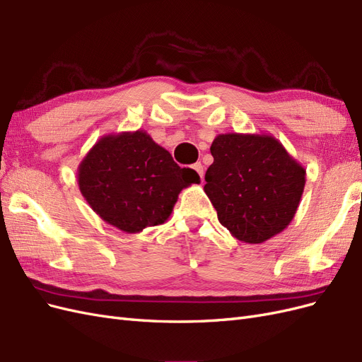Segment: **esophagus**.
Wrapping results in <instances>:
<instances>
[{"label":"esophagus","instance_id":"esophagus-1","mask_svg":"<svg viewBox=\"0 0 362 362\" xmlns=\"http://www.w3.org/2000/svg\"><path fill=\"white\" fill-rule=\"evenodd\" d=\"M193 169H194L196 172H198V175H199V177H201V180L204 181V166H202V164H201V161L194 163V164H193Z\"/></svg>","mask_w":362,"mask_h":362}]
</instances>
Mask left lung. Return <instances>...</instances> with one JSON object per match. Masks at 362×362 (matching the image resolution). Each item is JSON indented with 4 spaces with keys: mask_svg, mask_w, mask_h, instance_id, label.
<instances>
[{
    "mask_svg": "<svg viewBox=\"0 0 362 362\" xmlns=\"http://www.w3.org/2000/svg\"><path fill=\"white\" fill-rule=\"evenodd\" d=\"M204 190L233 237L258 245L282 233L298 211L306 170L270 134H218Z\"/></svg>",
    "mask_w": 362,
    "mask_h": 362,
    "instance_id": "left-lung-1",
    "label": "left lung"
}]
</instances>
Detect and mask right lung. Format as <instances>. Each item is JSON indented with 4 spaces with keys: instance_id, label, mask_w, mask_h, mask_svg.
I'll list each match as a JSON object with an SVG mask.
<instances>
[{
    "instance_id": "right-lung-1",
    "label": "right lung",
    "mask_w": 362,
    "mask_h": 362,
    "mask_svg": "<svg viewBox=\"0 0 362 362\" xmlns=\"http://www.w3.org/2000/svg\"><path fill=\"white\" fill-rule=\"evenodd\" d=\"M76 178L92 210L127 234L166 222L181 190L201 181L144 129L103 136L81 160Z\"/></svg>"
}]
</instances>
